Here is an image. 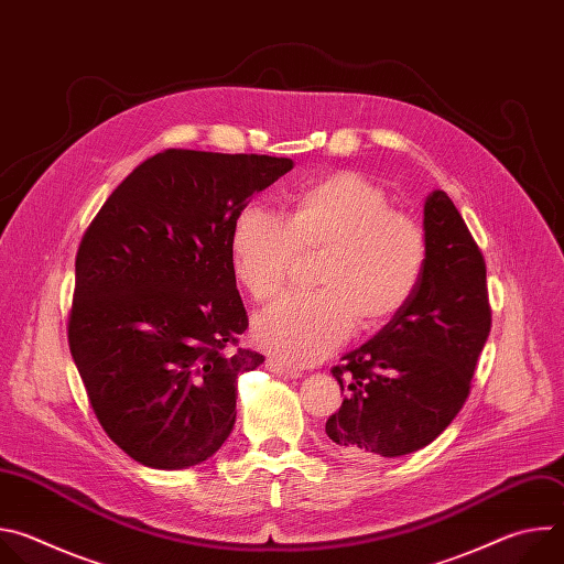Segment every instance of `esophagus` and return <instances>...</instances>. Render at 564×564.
Segmentation results:
<instances>
[{
    "label": "esophagus",
    "mask_w": 564,
    "mask_h": 564,
    "mask_svg": "<svg viewBox=\"0 0 564 564\" xmlns=\"http://www.w3.org/2000/svg\"><path fill=\"white\" fill-rule=\"evenodd\" d=\"M265 368H268L270 372L279 375V377H285V379H296V377H301V370L290 368V366H285L283 361H279V359H274V357H270V359L265 361Z\"/></svg>",
    "instance_id": "34e87169"
}]
</instances>
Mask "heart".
<instances>
[{
  "label": "heart",
  "mask_w": 564,
  "mask_h": 564,
  "mask_svg": "<svg viewBox=\"0 0 564 564\" xmlns=\"http://www.w3.org/2000/svg\"><path fill=\"white\" fill-rule=\"evenodd\" d=\"M301 250H324L314 272L321 288L285 294L254 321L257 344L294 366L328 357L357 326L390 324L413 301L429 261L422 225L352 172L301 187L285 216L254 203L236 214L231 272L254 301L283 290Z\"/></svg>",
  "instance_id": "b5f03b06"
}]
</instances>
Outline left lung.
<instances>
[{"mask_svg":"<svg viewBox=\"0 0 564 564\" xmlns=\"http://www.w3.org/2000/svg\"><path fill=\"white\" fill-rule=\"evenodd\" d=\"M424 231L429 261L413 301L330 370L346 397L326 433L350 459L409 455L440 437L466 404L491 333L487 263L446 192L429 196Z\"/></svg>","mask_w":564,"mask_h":564,"instance_id":"obj_1","label":"left lung"}]
</instances>
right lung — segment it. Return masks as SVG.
Masks as SVG:
<instances>
[{"mask_svg": "<svg viewBox=\"0 0 564 564\" xmlns=\"http://www.w3.org/2000/svg\"><path fill=\"white\" fill-rule=\"evenodd\" d=\"M290 158L165 149L140 163L79 240L68 348L105 433L151 468L212 457L236 422L248 312L231 272L236 214Z\"/></svg>", "mask_w": 564, "mask_h": 564, "instance_id": "add662e5", "label": "right lung"}]
</instances>
